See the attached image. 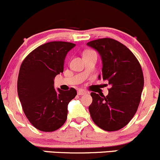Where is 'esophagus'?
Returning a JSON list of instances; mask_svg holds the SVG:
<instances>
[{"mask_svg":"<svg viewBox=\"0 0 160 160\" xmlns=\"http://www.w3.org/2000/svg\"><path fill=\"white\" fill-rule=\"evenodd\" d=\"M88 93V92L85 91V90H83V89H79L78 91V95H79V96H82V95H85Z\"/></svg>","mask_w":160,"mask_h":160,"instance_id":"1","label":"esophagus"}]
</instances>
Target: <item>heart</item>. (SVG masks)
Masks as SVG:
<instances>
[{
  "label": "heart",
  "mask_w": 160,
  "mask_h": 160,
  "mask_svg": "<svg viewBox=\"0 0 160 160\" xmlns=\"http://www.w3.org/2000/svg\"><path fill=\"white\" fill-rule=\"evenodd\" d=\"M86 52H91V50H88V51H86ZM86 52H85V53H86Z\"/></svg>",
  "instance_id": "heart-1"
}]
</instances>
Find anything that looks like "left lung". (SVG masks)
Instances as JSON below:
<instances>
[{
    "label": "left lung",
    "instance_id": "1",
    "mask_svg": "<svg viewBox=\"0 0 160 160\" xmlns=\"http://www.w3.org/2000/svg\"><path fill=\"white\" fill-rule=\"evenodd\" d=\"M87 46L99 53L102 75L111 88L107 96L92 92L88 107L93 122L107 132L118 131L133 118L140 102L144 86L142 68L135 56L124 44L110 38L90 41Z\"/></svg>",
    "mask_w": 160,
    "mask_h": 160
}]
</instances>
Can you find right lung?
<instances>
[{
	"instance_id": "1",
	"label": "right lung",
	"mask_w": 160,
	"mask_h": 160,
	"mask_svg": "<svg viewBox=\"0 0 160 160\" xmlns=\"http://www.w3.org/2000/svg\"><path fill=\"white\" fill-rule=\"evenodd\" d=\"M75 43L53 41L39 46L22 63L18 78V94L23 111L36 129L50 132L65 123L69 102L77 95L71 88H54V78L64 72L67 53Z\"/></svg>"
}]
</instances>
